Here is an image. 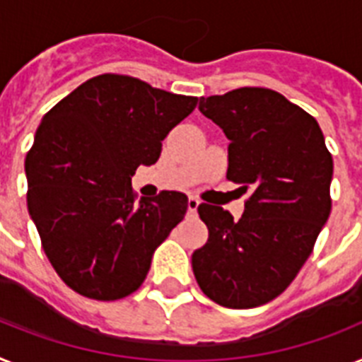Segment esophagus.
Here are the masks:
<instances>
[{"label":"esophagus","instance_id":"34e87169","mask_svg":"<svg viewBox=\"0 0 362 362\" xmlns=\"http://www.w3.org/2000/svg\"><path fill=\"white\" fill-rule=\"evenodd\" d=\"M198 207H199V199L190 196L188 198V214H196L198 213Z\"/></svg>","mask_w":362,"mask_h":362}]
</instances>
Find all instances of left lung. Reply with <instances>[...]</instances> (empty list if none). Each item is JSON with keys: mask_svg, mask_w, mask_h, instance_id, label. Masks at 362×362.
Wrapping results in <instances>:
<instances>
[{"mask_svg": "<svg viewBox=\"0 0 362 362\" xmlns=\"http://www.w3.org/2000/svg\"><path fill=\"white\" fill-rule=\"evenodd\" d=\"M199 110L229 139L228 179L250 198L238 222L199 205L209 240L192 253L194 276L218 305H264L294 281L329 218L333 159L318 122L270 88L199 98Z\"/></svg>", "mask_w": 362, "mask_h": 362, "instance_id": "obj_1", "label": "left lung"}]
</instances>
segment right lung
I'll use <instances>...</instances> for the list:
<instances>
[{"mask_svg":"<svg viewBox=\"0 0 362 362\" xmlns=\"http://www.w3.org/2000/svg\"><path fill=\"white\" fill-rule=\"evenodd\" d=\"M198 98L103 74L42 118L25 157L27 209L52 267L71 291L120 300L149 272L188 199L163 190L134 199L131 177L157 163L163 140Z\"/></svg>","mask_w":362,"mask_h":362,"instance_id":"obj_1","label":"right lung"}]
</instances>
